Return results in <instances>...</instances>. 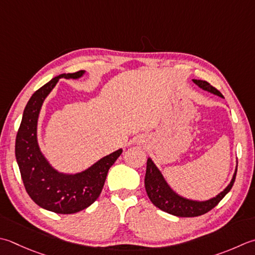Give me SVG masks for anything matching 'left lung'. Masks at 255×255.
I'll list each match as a JSON object with an SVG mask.
<instances>
[{
    "mask_svg": "<svg viewBox=\"0 0 255 255\" xmlns=\"http://www.w3.org/2000/svg\"><path fill=\"white\" fill-rule=\"evenodd\" d=\"M193 82L196 83L199 87L203 88L204 91L211 92L218 95V96L222 97V94L208 82L201 81V79H193ZM236 177L237 170L234 172L231 183L224 189V191H222L220 194H218L216 198L203 202L192 201L174 193L171 189L169 188L167 182L164 181L160 171H159L157 167L154 166L151 159H148L146 177H144V187H146V191L149 199H150V201L157 208L160 209V210L173 214V216L177 217L190 218L202 216V214L212 210V209L222 200L224 196L231 190L233 183L236 181Z\"/></svg>",
    "mask_w": 255,
    "mask_h": 255,
    "instance_id": "obj_1",
    "label": "left lung"
}]
</instances>
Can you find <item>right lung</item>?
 <instances>
[{"label": "right lung", "mask_w": 255, "mask_h": 255, "mask_svg": "<svg viewBox=\"0 0 255 255\" xmlns=\"http://www.w3.org/2000/svg\"><path fill=\"white\" fill-rule=\"evenodd\" d=\"M84 71L61 74L35 92L24 109L15 140V157L25 190L32 200L43 209L61 214L82 211L97 200L107 173L123 150L104 157L86 171L65 176L52 169L42 156L36 140L39 109L58 79L78 78Z\"/></svg>", "instance_id": "right-lung-1"}]
</instances>
